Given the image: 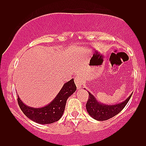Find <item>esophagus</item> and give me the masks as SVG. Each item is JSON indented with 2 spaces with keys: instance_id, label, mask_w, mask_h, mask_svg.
<instances>
[{
  "instance_id": "1",
  "label": "esophagus",
  "mask_w": 146,
  "mask_h": 146,
  "mask_svg": "<svg viewBox=\"0 0 146 146\" xmlns=\"http://www.w3.org/2000/svg\"><path fill=\"white\" fill-rule=\"evenodd\" d=\"M75 84H76L77 88L79 89L82 88V80H81V78H79V77H77L75 79Z\"/></svg>"
}]
</instances>
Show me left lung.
<instances>
[{"label":"left lung","mask_w":146,"mask_h":146,"mask_svg":"<svg viewBox=\"0 0 146 146\" xmlns=\"http://www.w3.org/2000/svg\"><path fill=\"white\" fill-rule=\"evenodd\" d=\"M89 100L86 104L89 115L98 121H106L117 115L127 105L132 93L125 101L114 105H106L98 102L93 95L89 92Z\"/></svg>","instance_id":"1"}]
</instances>
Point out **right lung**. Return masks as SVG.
I'll use <instances>...</instances> for the list:
<instances>
[{
  "instance_id": "1",
  "label": "right lung",
  "mask_w": 146,
  "mask_h": 146,
  "mask_svg": "<svg viewBox=\"0 0 146 146\" xmlns=\"http://www.w3.org/2000/svg\"><path fill=\"white\" fill-rule=\"evenodd\" d=\"M77 87L72 79L63 85L57 96L50 104L42 108H33L25 105L18 95V104L23 113L36 123L39 124H50L61 119L65 110L66 102L76 91Z\"/></svg>"
}]
</instances>
